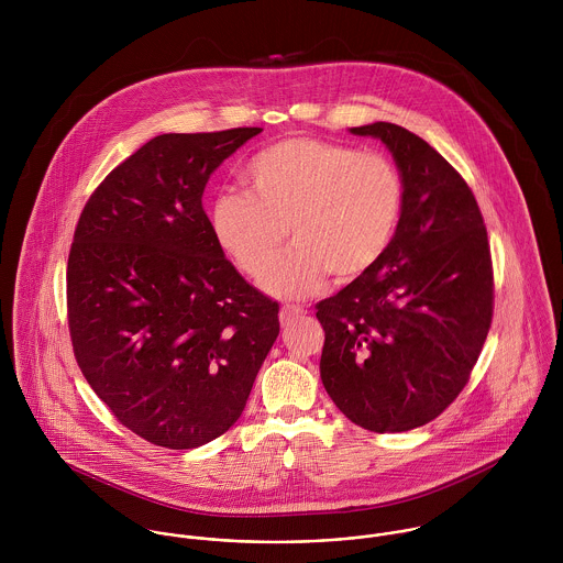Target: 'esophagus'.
I'll use <instances>...</instances> for the list:
<instances>
[{
  "label": "esophagus",
  "instance_id": "1",
  "mask_svg": "<svg viewBox=\"0 0 563 563\" xmlns=\"http://www.w3.org/2000/svg\"><path fill=\"white\" fill-rule=\"evenodd\" d=\"M301 314H306V310L301 306H284L279 312V319L282 322H288L292 317H301Z\"/></svg>",
  "mask_w": 563,
  "mask_h": 563
}]
</instances>
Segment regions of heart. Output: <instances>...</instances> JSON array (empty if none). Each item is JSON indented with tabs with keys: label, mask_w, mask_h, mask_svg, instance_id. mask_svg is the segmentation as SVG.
<instances>
[{
	"label": "heart",
	"mask_w": 563,
	"mask_h": 563,
	"mask_svg": "<svg viewBox=\"0 0 563 563\" xmlns=\"http://www.w3.org/2000/svg\"><path fill=\"white\" fill-rule=\"evenodd\" d=\"M244 175L251 192L223 190L212 201V234L242 273L257 277L290 230L297 244L262 277L275 297H306L327 275L353 282L395 239L402 179L382 154L290 136L255 154Z\"/></svg>",
	"instance_id": "1"
}]
</instances>
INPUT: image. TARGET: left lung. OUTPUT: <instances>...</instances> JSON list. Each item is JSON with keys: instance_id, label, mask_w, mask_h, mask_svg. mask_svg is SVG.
Returning a JSON list of instances; mask_svg holds the SVG:
<instances>
[{"instance_id": "1", "label": "left lung", "mask_w": 563, "mask_h": 563, "mask_svg": "<svg viewBox=\"0 0 563 563\" xmlns=\"http://www.w3.org/2000/svg\"><path fill=\"white\" fill-rule=\"evenodd\" d=\"M393 154L402 210L384 257L317 306L321 379L335 407L375 433L427 424L457 399L492 322V257L462 175L401 125L349 130Z\"/></svg>"}]
</instances>
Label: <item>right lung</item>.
<instances>
[{
  "label": "right lung",
  "mask_w": 563,
  "mask_h": 563,
  "mask_svg": "<svg viewBox=\"0 0 563 563\" xmlns=\"http://www.w3.org/2000/svg\"><path fill=\"white\" fill-rule=\"evenodd\" d=\"M260 128L161 134L90 195L67 266L74 353L95 395L152 444L197 449L239 418L279 306L212 234L210 175Z\"/></svg>",
  "instance_id": "1"
}]
</instances>
